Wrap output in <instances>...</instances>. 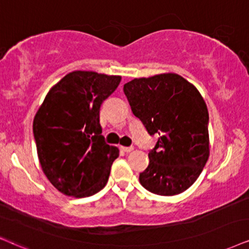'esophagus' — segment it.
Listing matches in <instances>:
<instances>
[{"label":"esophagus","instance_id":"34e87169","mask_svg":"<svg viewBox=\"0 0 249 249\" xmlns=\"http://www.w3.org/2000/svg\"><path fill=\"white\" fill-rule=\"evenodd\" d=\"M121 149L123 150V152H125V153H130V152H132V150H133V147H125V146H122L121 147Z\"/></svg>","mask_w":249,"mask_h":249}]
</instances>
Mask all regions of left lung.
Segmentation results:
<instances>
[{"label":"left lung","mask_w":249,"mask_h":249,"mask_svg":"<svg viewBox=\"0 0 249 249\" xmlns=\"http://www.w3.org/2000/svg\"><path fill=\"white\" fill-rule=\"evenodd\" d=\"M123 89L133 115L159 135L140 184L165 196L186 191L209 157V114L199 90L176 73L133 79Z\"/></svg>","instance_id":"8db88e82"}]
</instances>
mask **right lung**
<instances>
[{"instance_id": "obj_1", "label": "right lung", "mask_w": 249, "mask_h": 249, "mask_svg": "<svg viewBox=\"0 0 249 249\" xmlns=\"http://www.w3.org/2000/svg\"><path fill=\"white\" fill-rule=\"evenodd\" d=\"M121 83L119 75L73 71L47 94L33 121L37 156L61 193L90 196L108 181L119 156L102 135L100 107Z\"/></svg>"}]
</instances>
